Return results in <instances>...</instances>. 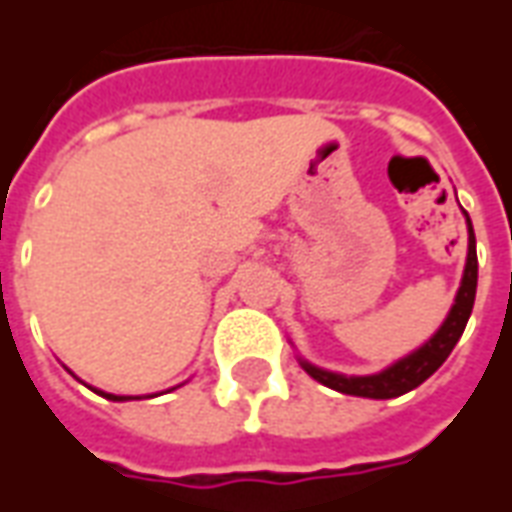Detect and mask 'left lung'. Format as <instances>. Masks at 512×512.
I'll use <instances>...</instances> for the list:
<instances>
[{
	"label": "left lung",
	"instance_id": "8db88e82",
	"mask_svg": "<svg viewBox=\"0 0 512 512\" xmlns=\"http://www.w3.org/2000/svg\"><path fill=\"white\" fill-rule=\"evenodd\" d=\"M466 222H469V216H466ZM474 293H477V249H474V230L472 222H469V255H466V268H463V279L458 296H455V304H452L447 321L441 323L439 332L433 334L419 351L400 359L392 367H386L384 373H378V376H337V373L318 370V367L307 365V362H301V365L315 381H321L323 386L337 389L343 395L373 397V400H389V397L406 395L411 389H417L422 381H428L444 365V359L452 354V348L461 340L466 321L472 315Z\"/></svg>",
	"mask_w": 512,
	"mask_h": 512
}]
</instances>
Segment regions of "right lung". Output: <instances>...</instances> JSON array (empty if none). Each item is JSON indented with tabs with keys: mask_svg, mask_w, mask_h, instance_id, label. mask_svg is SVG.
I'll list each match as a JSON object with an SVG mask.
<instances>
[{
	"mask_svg": "<svg viewBox=\"0 0 512 512\" xmlns=\"http://www.w3.org/2000/svg\"><path fill=\"white\" fill-rule=\"evenodd\" d=\"M95 392H98V389H95ZM98 395H104V392H98ZM104 397H109V400H128V397H120V395H104Z\"/></svg>",
	"mask_w": 512,
	"mask_h": 512,
	"instance_id": "add662e5",
	"label": "right lung"
}]
</instances>
